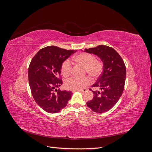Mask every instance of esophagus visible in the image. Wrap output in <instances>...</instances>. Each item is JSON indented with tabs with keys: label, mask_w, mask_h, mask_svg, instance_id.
Listing matches in <instances>:
<instances>
[{
	"label": "esophagus",
	"mask_w": 152,
	"mask_h": 152,
	"mask_svg": "<svg viewBox=\"0 0 152 152\" xmlns=\"http://www.w3.org/2000/svg\"><path fill=\"white\" fill-rule=\"evenodd\" d=\"M75 91H79L80 93H85L87 91V89H80V90H75Z\"/></svg>",
	"instance_id": "34e87169"
}]
</instances>
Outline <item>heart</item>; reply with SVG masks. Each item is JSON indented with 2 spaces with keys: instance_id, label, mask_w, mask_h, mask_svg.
<instances>
[{
  "instance_id": "1",
  "label": "heart",
  "mask_w": 152,
  "mask_h": 152,
  "mask_svg": "<svg viewBox=\"0 0 152 152\" xmlns=\"http://www.w3.org/2000/svg\"><path fill=\"white\" fill-rule=\"evenodd\" d=\"M73 60L85 67L86 72L92 77L96 78L99 75L102 71V64L100 61L96 60L93 54L82 53L73 57ZM72 65L69 59L64 61L61 65V71L63 76L67 77L70 74ZM90 83L89 79L87 77L77 78L71 77L65 82V86L67 89L71 90H79L82 87Z\"/></svg>"
}]
</instances>
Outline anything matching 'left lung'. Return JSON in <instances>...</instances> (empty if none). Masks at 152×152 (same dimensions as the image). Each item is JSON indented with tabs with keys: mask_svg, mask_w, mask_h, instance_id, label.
<instances>
[{
	"mask_svg": "<svg viewBox=\"0 0 152 152\" xmlns=\"http://www.w3.org/2000/svg\"><path fill=\"white\" fill-rule=\"evenodd\" d=\"M84 52L98 56L103 63V72L92 87L94 97L87 102L93 112L102 113L113 108L123 93L126 77V68L121 56L113 48L99 45L96 48L85 49ZM91 90V89H90Z\"/></svg>",
	"mask_w": 152,
	"mask_h": 152,
	"instance_id": "1",
	"label": "left lung"
}]
</instances>
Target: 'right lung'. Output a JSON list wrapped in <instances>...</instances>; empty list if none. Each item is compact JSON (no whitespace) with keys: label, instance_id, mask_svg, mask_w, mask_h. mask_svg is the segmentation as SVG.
<instances>
[{"label":"right lung","instance_id":"obj_1","mask_svg":"<svg viewBox=\"0 0 152 152\" xmlns=\"http://www.w3.org/2000/svg\"><path fill=\"white\" fill-rule=\"evenodd\" d=\"M77 50H66L54 45L39 50L32 58L28 75L31 94L44 111L56 113L65 108L72 98L70 91H61L59 79L63 63Z\"/></svg>","mask_w":152,"mask_h":152}]
</instances>
